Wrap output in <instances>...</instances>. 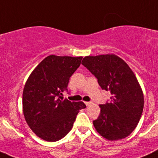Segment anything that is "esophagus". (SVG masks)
I'll use <instances>...</instances> for the list:
<instances>
[{
	"instance_id": "34e87169",
	"label": "esophagus",
	"mask_w": 158,
	"mask_h": 158,
	"mask_svg": "<svg viewBox=\"0 0 158 158\" xmlns=\"http://www.w3.org/2000/svg\"><path fill=\"white\" fill-rule=\"evenodd\" d=\"M85 104H86V106H89V105H90V104H91V102H85Z\"/></svg>"
}]
</instances>
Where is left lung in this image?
Returning a JSON list of instances; mask_svg holds the SVG:
<instances>
[{
  "instance_id": "1",
  "label": "left lung",
  "mask_w": 158,
  "mask_h": 158,
  "mask_svg": "<svg viewBox=\"0 0 158 158\" xmlns=\"http://www.w3.org/2000/svg\"><path fill=\"white\" fill-rule=\"evenodd\" d=\"M82 64L97 78L99 86L112 94L100 105L95 129L105 139L116 141L128 136L137 127L144 107L142 88L127 64L115 54L86 56Z\"/></svg>"
}]
</instances>
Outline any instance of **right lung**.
<instances>
[{
  "label": "right lung",
  "instance_id": "1",
  "mask_svg": "<svg viewBox=\"0 0 158 158\" xmlns=\"http://www.w3.org/2000/svg\"><path fill=\"white\" fill-rule=\"evenodd\" d=\"M82 56L45 57L31 72L23 92V112L30 128L48 142L64 137L73 127L82 102H70L61 97L69 79L79 67Z\"/></svg>",
  "mask_w": 158,
  "mask_h": 158
}]
</instances>
